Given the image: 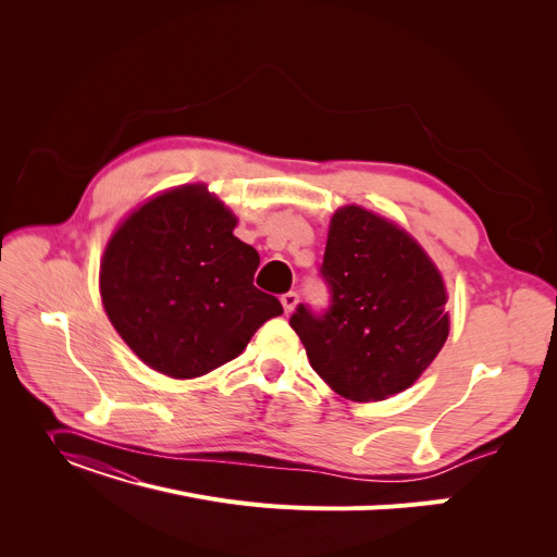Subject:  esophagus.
<instances>
[{"label":"esophagus","mask_w":557,"mask_h":557,"mask_svg":"<svg viewBox=\"0 0 557 557\" xmlns=\"http://www.w3.org/2000/svg\"><path fill=\"white\" fill-rule=\"evenodd\" d=\"M280 300H282V307H284V311H286V313H290V311L296 309V305H298L300 296L296 294V290H288V294H284Z\"/></svg>","instance_id":"esophagus-1"}]
</instances>
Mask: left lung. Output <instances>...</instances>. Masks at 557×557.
<instances>
[{"mask_svg": "<svg viewBox=\"0 0 557 557\" xmlns=\"http://www.w3.org/2000/svg\"><path fill=\"white\" fill-rule=\"evenodd\" d=\"M325 309L298 305L290 327L311 368L343 397L406 391L449 336L441 273L404 230L357 205L332 216L320 267Z\"/></svg>", "mask_w": 557, "mask_h": 557, "instance_id": "obj_1", "label": "left lung"}]
</instances>
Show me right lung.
<instances>
[{
	"label": "right lung",
	"instance_id": "1",
	"mask_svg": "<svg viewBox=\"0 0 557 557\" xmlns=\"http://www.w3.org/2000/svg\"><path fill=\"white\" fill-rule=\"evenodd\" d=\"M234 225L208 187L187 185L141 205L112 234L101 300L146 366L175 379L208 374L284 311L252 284L259 255Z\"/></svg>",
	"mask_w": 557,
	"mask_h": 557
}]
</instances>
